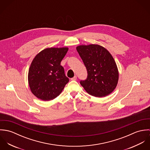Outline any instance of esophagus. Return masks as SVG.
I'll list each match as a JSON object with an SVG mask.
<instances>
[{
	"instance_id": "1",
	"label": "esophagus",
	"mask_w": 150,
	"mask_h": 150,
	"mask_svg": "<svg viewBox=\"0 0 150 150\" xmlns=\"http://www.w3.org/2000/svg\"><path fill=\"white\" fill-rule=\"evenodd\" d=\"M76 80H77V76H74L73 78L71 79V80H72V81H76Z\"/></svg>"
}]
</instances>
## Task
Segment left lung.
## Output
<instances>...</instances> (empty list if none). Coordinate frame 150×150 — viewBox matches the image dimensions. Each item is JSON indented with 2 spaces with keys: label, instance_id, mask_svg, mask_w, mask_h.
<instances>
[{
  "label": "left lung",
  "instance_id": "8db88e82",
  "mask_svg": "<svg viewBox=\"0 0 150 150\" xmlns=\"http://www.w3.org/2000/svg\"><path fill=\"white\" fill-rule=\"evenodd\" d=\"M87 70V78L80 84L86 92L96 97H104L116 88L118 70L111 54L98 44L81 45L76 47Z\"/></svg>",
  "mask_w": 150,
  "mask_h": 150
}]
</instances>
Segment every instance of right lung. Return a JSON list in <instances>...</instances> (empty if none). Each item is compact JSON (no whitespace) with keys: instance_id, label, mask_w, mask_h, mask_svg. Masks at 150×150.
<instances>
[{"instance_id":"add662e5","label":"right lung","mask_w":150,"mask_h":150,"mask_svg":"<svg viewBox=\"0 0 150 150\" xmlns=\"http://www.w3.org/2000/svg\"><path fill=\"white\" fill-rule=\"evenodd\" d=\"M67 47L47 48L38 54L28 72V83L32 93L38 98L48 101L60 95L69 82L61 62Z\"/></svg>"}]
</instances>
